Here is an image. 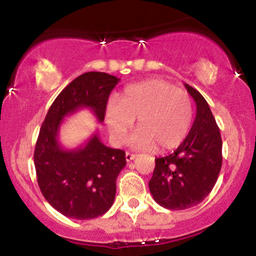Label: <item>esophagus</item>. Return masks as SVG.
Listing matches in <instances>:
<instances>
[{"label":"esophagus","mask_w":256,"mask_h":256,"mask_svg":"<svg viewBox=\"0 0 256 256\" xmlns=\"http://www.w3.org/2000/svg\"><path fill=\"white\" fill-rule=\"evenodd\" d=\"M136 154H133V153H130V152H127V153H126V160L127 162H130V160H133V159H136Z\"/></svg>","instance_id":"obj_1"}]
</instances>
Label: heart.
Returning a JSON list of instances; mask_svg holds the SVG:
<instances>
[{
  "mask_svg": "<svg viewBox=\"0 0 256 256\" xmlns=\"http://www.w3.org/2000/svg\"><path fill=\"white\" fill-rule=\"evenodd\" d=\"M138 118V132L132 138L134 148L169 150L180 146L193 123V104L188 93L172 83L150 80L128 86L118 103H110L106 122L117 144H124Z\"/></svg>",
  "mask_w": 256,
  "mask_h": 256,
  "instance_id": "b5f03b06",
  "label": "heart"
}]
</instances>
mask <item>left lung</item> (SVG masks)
<instances>
[{
	"label": "left lung",
	"instance_id": "left-lung-1",
	"mask_svg": "<svg viewBox=\"0 0 256 256\" xmlns=\"http://www.w3.org/2000/svg\"><path fill=\"white\" fill-rule=\"evenodd\" d=\"M186 86L196 104L190 132L173 154L156 159L149 190L159 206L183 210L209 196L222 168V136L203 96Z\"/></svg>",
	"mask_w": 256,
	"mask_h": 256
}]
</instances>
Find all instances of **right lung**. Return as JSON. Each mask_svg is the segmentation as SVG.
Returning <instances> with one entry per match:
<instances>
[{"label":"right lung","mask_w":256,"mask_h":256,"mask_svg":"<svg viewBox=\"0 0 256 256\" xmlns=\"http://www.w3.org/2000/svg\"><path fill=\"white\" fill-rule=\"evenodd\" d=\"M120 80L104 72L83 73L57 96L42 123L34 156L37 182L46 200L64 216L94 219L114 202L126 152L104 146L98 132L74 149L62 146L58 136L64 118L83 108L102 123L108 97Z\"/></svg>","instance_id":"obj_1"}]
</instances>
